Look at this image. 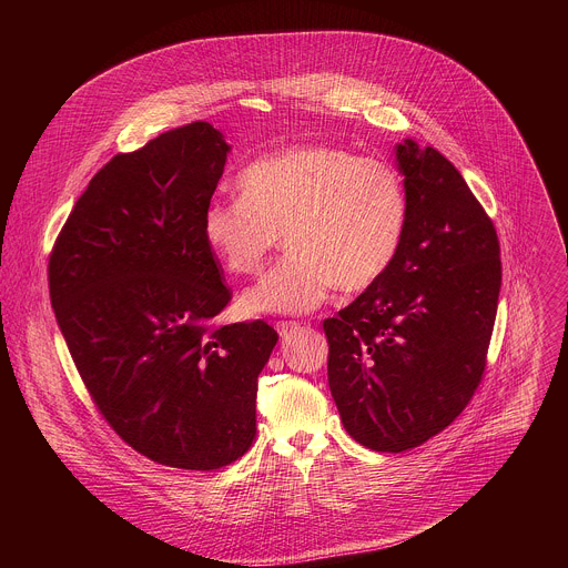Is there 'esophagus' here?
I'll use <instances>...</instances> for the list:
<instances>
[{
    "label": "esophagus",
    "instance_id": "1",
    "mask_svg": "<svg viewBox=\"0 0 568 568\" xmlns=\"http://www.w3.org/2000/svg\"><path fill=\"white\" fill-rule=\"evenodd\" d=\"M301 328L298 321H276V331L281 337H287Z\"/></svg>",
    "mask_w": 568,
    "mask_h": 568
}]
</instances>
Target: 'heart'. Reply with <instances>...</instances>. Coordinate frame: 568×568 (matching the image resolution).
Wrapping results in <instances>:
<instances>
[{"instance_id":"1","label":"heart","mask_w":568,"mask_h":568,"mask_svg":"<svg viewBox=\"0 0 568 568\" xmlns=\"http://www.w3.org/2000/svg\"><path fill=\"white\" fill-rule=\"evenodd\" d=\"M240 200L202 213L209 252L233 276L261 270L278 233L287 254L242 296L252 314L310 312L339 285L362 292L393 265L409 220L399 171L337 145L267 152L235 178Z\"/></svg>"}]
</instances>
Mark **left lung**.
<instances>
[{"label": "left lung", "instance_id": "obj_1", "mask_svg": "<svg viewBox=\"0 0 568 568\" xmlns=\"http://www.w3.org/2000/svg\"><path fill=\"white\" fill-rule=\"evenodd\" d=\"M409 220L388 272L323 321L328 384L346 432L407 452L449 427L478 388L497 318V229L436 148L395 150Z\"/></svg>", "mask_w": 568, "mask_h": 568}]
</instances>
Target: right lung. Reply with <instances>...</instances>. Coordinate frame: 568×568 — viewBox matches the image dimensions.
<instances>
[{
    "instance_id": "right-lung-1",
    "label": "right lung",
    "mask_w": 568,
    "mask_h": 568,
    "mask_svg": "<svg viewBox=\"0 0 568 568\" xmlns=\"http://www.w3.org/2000/svg\"><path fill=\"white\" fill-rule=\"evenodd\" d=\"M226 152L193 121L112 156L49 256L55 321L97 409L132 449L180 469H220L252 447L278 342L261 318L215 321L231 290L202 213Z\"/></svg>"
}]
</instances>
